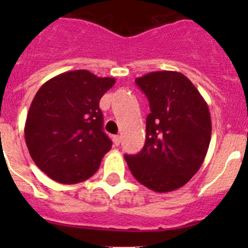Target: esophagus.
Instances as JSON below:
<instances>
[{
	"label": "esophagus",
	"instance_id": "1",
	"mask_svg": "<svg viewBox=\"0 0 248 248\" xmlns=\"http://www.w3.org/2000/svg\"><path fill=\"white\" fill-rule=\"evenodd\" d=\"M120 141H122V138L119 137V135H114L113 137V143H114V145L115 146H118L120 144Z\"/></svg>",
	"mask_w": 248,
	"mask_h": 248
}]
</instances>
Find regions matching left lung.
<instances>
[{
    "instance_id": "1",
    "label": "left lung",
    "mask_w": 248,
    "mask_h": 248,
    "mask_svg": "<svg viewBox=\"0 0 248 248\" xmlns=\"http://www.w3.org/2000/svg\"><path fill=\"white\" fill-rule=\"evenodd\" d=\"M150 104L145 144L125 155L133 176L155 192L179 189L199 171L211 140L207 103L180 72H151L135 79Z\"/></svg>"
}]
</instances>
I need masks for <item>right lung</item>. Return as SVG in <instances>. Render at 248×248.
Returning <instances> with one entry per match:
<instances>
[{
  "instance_id": "add662e5",
  "label": "right lung",
  "mask_w": 248,
  "mask_h": 248,
  "mask_svg": "<svg viewBox=\"0 0 248 248\" xmlns=\"http://www.w3.org/2000/svg\"><path fill=\"white\" fill-rule=\"evenodd\" d=\"M114 83L115 78L78 69L53 77L38 89L26 119L25 139L31 157L52 180L72 185L97 172L111 149L99 100Z\"/></svg>"
}]
</instances>
